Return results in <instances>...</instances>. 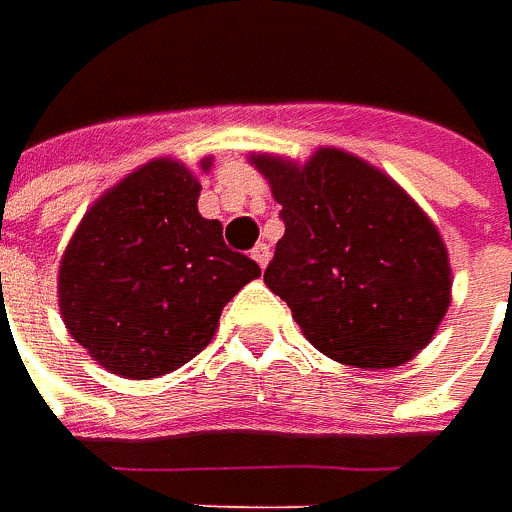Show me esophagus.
Segmentation results:
<instances>
[{
    "instance_id": "obj_1",
    "label": "esophagus",
    "mask_w": 512,
    "mask_h": 512,
    "mask_svg": "<svg viewBox=\"0 0 512 512\" xmlns=\"http://www.w3.org/2000/svg\"><path fill=\"white\" fill-rule=\"evenodd\" d=\"M250 256H253V262H256V265L265 267L267 259H270V247H267L265 242H259V245L250 250Z\"/></svg>"
}]
</instances>
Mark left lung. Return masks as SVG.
<instances>
[{"label": "left lung", "instance_id": "8db88e82", "mask_svg": "<svg viewBox=\"0 0 512 512\" xmlns=\"http://www.w3.org/2000/svg\"><path fill=\"white\" fill-rule=\"evenodd\" d=\"M285 236L265 270L305 336L356 367H396L433 339L450 307L439 230L402 187L344 150L305 168L256 156Z\"/></svg>", "mask_w": 512, "mask_h": 512}]
</instances>
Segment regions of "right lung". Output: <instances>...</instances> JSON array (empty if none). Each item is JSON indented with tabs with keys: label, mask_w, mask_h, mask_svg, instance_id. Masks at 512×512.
I'll return each instance as SVG.
<instances>
[{
	"label": "right lung",
	"mask_w": 512,
	"mask_h": 512,
	"mask_svg": "<svg viewBox=\"0 0 512 512\" xmlns=\"http://www.w3.org/2000/svg\"><path fill=\"white\" fill-rule=\"evenodd\" d=\"M207 165V162H205ZM199 182L156 159L108 190L73 233L59 270L70 336L110 373L153 379L199 356L222 307L259 265L196 210Z\"/></svg>",
	"instance_id": "1"
}]
</instances>
